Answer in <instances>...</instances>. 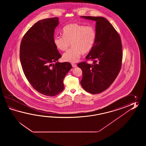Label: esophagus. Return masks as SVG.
Wrapping results in <instances>:
<instances>
[{"mask_svg":"<svg viewBox=\"0 0 146 146\" xmlns=\"http://www.w3.org/2000/svg\"><path fill=\"white\" fill-rule=\"evenodd\" d=\"M72 67H76L77 66V64H74V63H72Z\"/></svg>","mask_w":146,"mask_h":146,"instance_id":"1","label":"esophagus"}]
</instances>
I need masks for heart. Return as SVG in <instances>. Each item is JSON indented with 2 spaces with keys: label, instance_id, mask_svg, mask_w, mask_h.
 Listing matches in <instances>:
<instances>
[{
  "label": "heart",
  "instance_id": "heart-1",
  "mask_svg": "<svg viewBox=\"0 0 146 146\" xmlns=\"http://www.w3.org/2000/svg\"><path fill=\"white\" fill-rule=\"evenodd\" d=\"M62 34L55 36L54 42L56 47L62 51L67 50L71 43L72 47L62 55L64 60L68 62H78L82 53L90 52L96 40V30L91 25L70 23L64 27Z\"/></svg>",
  "mask_w": 146,
  "mask_h": 146
}]
</instances>
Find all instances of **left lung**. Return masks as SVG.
<instances>
[{
  "mask_svg": "<svg viewBox=\"0 0 146 146\" xmlns=\"http://www.w3.org/2000/svg\"><path fill=\"white\" fill-rule=\"evenodd\" d=\"M96 21V38L92 48L86 58L92 60L78 66L82 71V87L89 93L97 94L106 90L114 81L121 69L123 58L121 39L109 21L102 17L81 16Z\"/></svg>",
  "mask_w": 146,
  "mask_h": 146,
  "instance_id": "8db88e82",
  "label": "left lung"
}]
</instances>
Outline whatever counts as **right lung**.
<instances>
[{
    "mask_svg": "<svg viewBox=\"0 0 146 146\" xmlns=\"http://www.w3.org/2000/svg\"><path fill=\"white\" fill-rule=\"evenodd\" d=\"M58 24L57 17L38 21L26 32L20 44V58L25 77L35 90L47 96L62 91L64 79L72 68L69 62H56L62 57L54 42Z\"/></svg>",
    "mask_w": 146,
    "mask_h": 146,
    "instance_id": "add662e5",
    "label": "right lung"
}]
</instances>
